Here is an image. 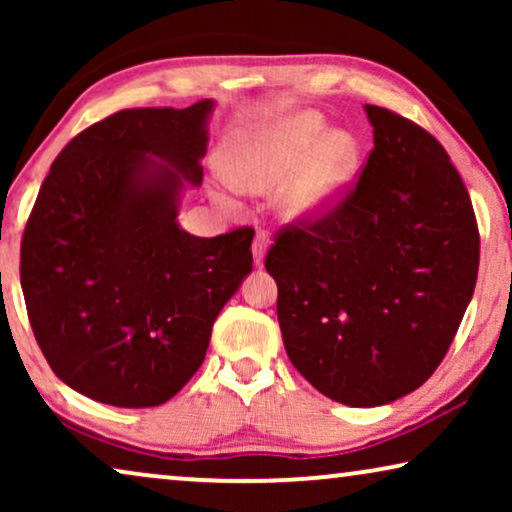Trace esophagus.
Wrapping results in <instances>:
<instances>
[{
  "instance_id": "obj_1",
  "label": "esophagus",
  "mask_w": 512,
  "mask_h": 512,
  "mask_svg": "<svg viewBox=\"0 0 512 512\" xmlns=\"http://www.w3.org/2000/svg\"><path fill=\"white\" fill-rule=\"evenodd\" d=\"M270 249V240L265 233H256L254 244H251V254H254V265L256 268H263L265 265V254Z\"/></svg>"
}]
</instances>
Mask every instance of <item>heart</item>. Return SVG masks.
Returning <instances> with one entry per match:
<instances>
[{"instance_id":"obj_1","label":"heart","mask_w":512,"mask_h":512,"mask_svg":"<svg viewBox=\"0 0 512 512\" xmlns=\"http://www.w3.org/2000/svg\"><path fill=\"white\" fill-rule=\"evenodd\" d=\"M363 144L352 130H328L319 111H291L230 137L221 172L235 191L275 193L279 219L314 226L338 214L356 188Z\"/></svg>"}]
</instances>
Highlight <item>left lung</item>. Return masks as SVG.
Segmentation results:
<instances>
[{
  "label": "left lung",
  "instance_id": "1",
  "mask_svg": "<svg viewBox=\"0 0 512 512\" xmlns=\"http://www.w3.org/2000/svg\"><path fill=\"white\" fill-rule=\"evenodd\" d=\"M373 144L331 219L284 228L268 251L286 354L321 394L377 408L429 380L473 298L480 235L443 146L366 104Z\"/></svg>",
  "mask_w": 512,
  "mask_h": 512
}]
</instances>
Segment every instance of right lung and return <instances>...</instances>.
<instances>
[{
    "label": "right lung",
    "instance_id": "add662e5",
    "mask_svg": "<svg viewBox=\"0 0 512 512\" xmlns=\"http://www.w3.org/2000/svg\"><path fill=\"white\" fill-rule=\"evenodd\" d=\"M214 100L123 109L69 142L34 202L20 286L48 366L116 408H153L205 361L251 272L254 230L198 237L181 198L202 184Z\"/></svg>",
    "mask_w": 512,
    "mask_h": 512
}]
</instances>
